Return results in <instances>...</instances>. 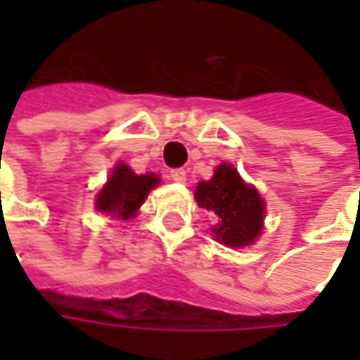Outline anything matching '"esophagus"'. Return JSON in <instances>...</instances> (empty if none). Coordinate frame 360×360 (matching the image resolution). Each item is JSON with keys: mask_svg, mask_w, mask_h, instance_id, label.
<instances>
[{"mask_svg": "<svg viewBox=\"0 0 360 360\" xmlns=\"http://www.w3.org/2000/svg\"><path fill=\"white\" fill-rule=\"evenodd\" d=\"M169 177H172L175 183H185L187 181V172L183 167H177V169H172L169 172Z\"/></svg>", "mask_w": 360, "mask_h": 360, "instance_id": "34e87169", "label": "esophagus"}]
</instances>
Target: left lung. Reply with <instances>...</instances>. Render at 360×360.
<instances>
[{
	"mask_svg": "<svg viewBox=\"0 0 360 360\" xmlns=\"http://www.w3.org/2000/svg\"><path fill=\"white\" fill-rule=\"evenodd\" d=\"M198 206L218 216L212 231L227 247H245L255 243L264 219V202L257 188L245 185L231 165H219L210 181L196 187Z\"/></svg>",
	"mask_w": 360,
	"mask_h": 360,
	"instance_id": "1",
	"label": "left lung"
}]
</instances>
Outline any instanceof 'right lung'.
<instances>
[{
    "label": "right lung",
    "mask_w": 360,
    "mask_h": 360,
    "mask_svg": "<svg viewBox=\"0 0 360 360\" xmlns=\"http://www.w3.org/2000/svg\"><path fill=\"white\" fill-rule=\"evenodd\" d=\"M160 183L156 175H134L131 167L119 164L111 173L108 185L100 191L96 208L121 219L131 218L141 208L144 198L148 196L150 188H154Z\"/></svg>",
    "instance_id": "1"
}]
</instances>
